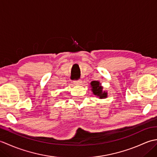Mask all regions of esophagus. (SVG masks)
<instances>
[{
    "label": "esophagus",
    "mask_w": 157,
    "mask_h": 157,
    "mask_svg": "<svg viewBox=\"0 0 157 157\" xmlns=\"http://www.w3.org/2000/svg\"><path fill=\"white\" fill-rule=\"evenodd\" d=\"M73 84H74L75 85H78V86L81 85L82 84V81L80 80V79H79V80H78V81L73 82Z\"/></svg>",
    "instance_id": "1"
}]
</instances>
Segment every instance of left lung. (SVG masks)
<instances>
[{"mask_svg":"<svg viewBox=\"0 0 157 157\" xmlns=\"http://www.w3.org/2000/svg\"><path fill=\"white\" fill-rule=\"evenodd\" d=\"M93 94L97 96L101 99L107 97V92L102 90L101 84L98 81H92L90 83Z\"/></svg>","mask_w":157,"mask_h":157,"instance_id":"obj_1","label":"left lung"}]
</instances>
